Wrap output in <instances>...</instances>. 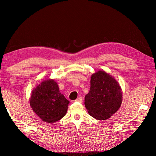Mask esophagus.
Here are the masks:
<instances>
[{
	"mask_svg": "<svg viewBox=\"0 0 156 156\" xmlns=\"http://www.w3.org/2000/svg\"><path fill=\"white\" fill-rule=\"evenodd\" d=\"M75 101H76V102H79V103H81V102H82V101H83V100H82V98H81V97H79V98H77L76 100H75Z\"/></svg>",
	"mask_w": 156,
	"mask_h": 156,
	"instance_id": "1",
	"label": "esophagus"
}]
</instances>
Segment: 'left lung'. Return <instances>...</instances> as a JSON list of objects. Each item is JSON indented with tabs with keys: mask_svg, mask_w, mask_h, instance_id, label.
I'll return each instance as SVG.
<instances>
[{
	"mask_svg": "<svg viewBox=\"0 0 156 156\" xmlns=\"http://www.w3.org/2000/svg\"><path fill=\"white\" fill-rule=\"evenodd\" d=\"M122 92L114 77L103 71L91 76L90 89L84 98V105L89 115L100 120L108 119L119 110Z\"/></svg>",
	"mask_w": 156,
	"mask_h": 156,
	"instance_id": "8db88e82",
	"label": "left lung"
}]
</instances>
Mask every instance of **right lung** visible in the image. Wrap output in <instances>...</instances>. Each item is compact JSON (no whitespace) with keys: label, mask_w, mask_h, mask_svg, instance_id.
I'll use <instances>...</instances> for the list:
<instances>
[{"label":"right lung","mask_w":156,"mask_h":156,"mask_svg":"<svg viewBox=\"0 0 156 156\" xmlns=\"http://www.w3.org/2000/svg\"><path fill=\"white\" fill-rule=\"evenodd\" d=\"M69 101L59 91L57 83L53 79L42 82L33 90L30 105L44 122L53 123L63 118Z\"/></svg>","instance_id":"obj_1"}]
</instances>
